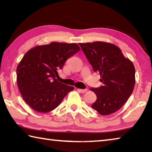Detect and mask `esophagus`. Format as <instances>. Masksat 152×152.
Listing matches in <instances>:
<instances>
[{
	"label": "esophagus",
	"instance_id": "esophagus-1",
	"mask_svg": "<svg viewBox=\"0 0 152 152\" xmlns=\"http://www.w3.org/2000/svg\"><path fill=\"white\" fill-rule=\"evenodd\" d=\"M78 91L80 92H81V93H84V92H87V91H88V90H87V89H78Z\"/></svg>",
	"mask_w": 152,
	"mask_h": 152
}]
</instances>
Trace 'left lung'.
Listing matches in <instances>:
<instances>
[{"mask_svg":"<svg viewBox=\"0 0 152 152\" xmlns=\"http://www.w3.org/2000/svg\"><path fill=\"white\" fill-rule=\"evenodd\" d=\"M95 72L101 75L103 85L91 90L96 95L92 109L102 115L120 109L133 91L135 70L117 45L103 42L79 43Z\"/></svg>","mask_w":152,"mask_h":152,"instance_id":"left-lung-1","label":"left lung"}]
</instances>
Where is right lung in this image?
Segmentation results:
<instances>
[{
	"label": "right lung",
	"instance_id": "obj_1",
	"mask_svg": "<svg viewBox=\"0 0 152 152\" xmlns=\"http://www.w3.org/2000/svg\"><path fill=\"white\" fill-rule=\"evenodd\" d=\"M80 49L76 43L52 42L36 46L25 53L17 68V82L24 101L31 108L40 113L50 112L74 90L56 77L65 61Z\"/></svg>",
	"mask_w": 152,
	"mask_h": 152
}]
</instances>
